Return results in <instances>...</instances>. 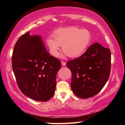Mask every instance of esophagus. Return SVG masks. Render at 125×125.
Segmentation results:
<instances>
[{
  "label": "esophagus",
  "instance_id": "1",
  "mask_svg": "<svg viewBox=\"0 0 125 125\" xmlns=\"http://www.w3.org/2000/svg\"><path fill=\"white\" fill-rule=\"evenodd\" d=\"M61 65H62V66H65L66 65V62H64V61H61Z\"/></svg>",
  "mask_w": 125,
  "mask_h": 125
}]
</instances>
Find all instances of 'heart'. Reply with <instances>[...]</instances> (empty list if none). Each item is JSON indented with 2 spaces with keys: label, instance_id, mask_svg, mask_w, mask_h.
<instances>
[{
  "label": "heart",
  "instance_id": "1",
  "mask_svg": "<svg viewBox=\"0 0 125 125\" xmlns=\"http://www.w3.org/2000/svg\"><path fill=\"white\" fill-rule=\"evenodd\" d=\"M53 37L46 39V44L49 52L54 57L59 54L60 47L64 52L61 57L69 56L77 57L85 52L92 40V35L89 31L77 27H67L57 29L53 33Z\"/></svg>",
  "mask_w": 125,
  "mask_h": 125
}]
</instances>
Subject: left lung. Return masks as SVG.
<instances>
[{
    "label": "left lung",
    "mask_w": 125,
    "mask_h": 125,
    "mask_svg": "<svg viewBox=\"0 0 125 125\" xmlns=\"http://www.w3.org/2000/svg\"><path fill=\"white\" fill-rule=\"evenodd\" d=\"M72 72L71 89L80 98H88L98 94L109 79L111 53L98 42L90 45L80 57L66 63Z\"/></svg>",
    "instance_id": "left-lung-1"
}]
</instances>
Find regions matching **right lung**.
Returning <instances> with one entry per match:
<instances>
[{"instance_id": "1", "label": "right lung", "mask_w": 125, "mask_h": 125, "mask_svg": "<svg viewBox=\"0 0 125 125\" xmlns=\"http://www.w3.org/2000/svg\"><path fill=\"white\" fill-rule=\"evenodd\" d=\"M12 69L20 90L32 100L45 102L53 96L60 61L46 50L42 37L22 35L15 44Z\"/></svg>"}]
</instances>
